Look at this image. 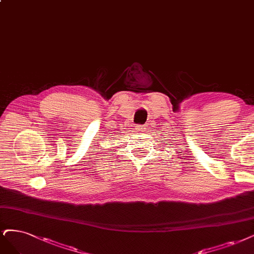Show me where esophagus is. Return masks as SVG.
Wrapping results in <instances>:
<instances>
[{
	"label": "esophagus",
	"mask_w": 254,
	"mask_h": 254,
	"mask_svg": "<svg viewBox=\"0 0 254 254\" xmlns=\"http://www.w3.org/2000/svg\"><path fill=\"white\" fill-rule=\"evenodd\" d=\"M135 130H137L138 132H144V131H146V126L145 125H137V126H135Z\"/></svg>",
	"instance_id": "obj_1"
}]
</instances>
